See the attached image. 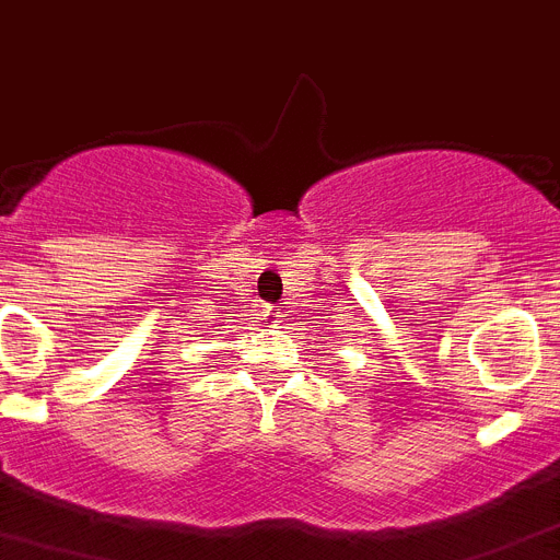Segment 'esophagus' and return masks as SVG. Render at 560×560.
I'll return each instance as SVG.
<instances>
[{
	"label": "esophagus",
	"mask_w": 560,
	"mask_h": 560,
	"mask_svg": "<svg viewBox=\"0 0 560 560\" xmlns=\"http://www.w3.org/2000/svg\"><path fill=\"white\" fill-rule=\"evenodd\" d=\"M269 317H271V320H275V323H280V317H283V314H280V308H271V306H269Z\"/></svg>",
	"instance_id": "34e87169"
}]
</instances>
